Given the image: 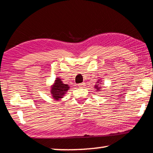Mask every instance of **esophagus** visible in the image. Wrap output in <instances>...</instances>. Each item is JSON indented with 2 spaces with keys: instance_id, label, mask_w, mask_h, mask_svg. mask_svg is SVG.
I'll return each instance as SVG.
<instances>
[{
  "instance_id": "esophagus-1",
  "label": "esophagus",
  "mask_w": 153,
  "mask_h": 153,
  "mask_svg": "<svg viewBox=\"0 0 153 153\" xmlns=\"http://www.w3.org/2000/svg\"><path fill=\"white\" fill-rule=\"evenodd\" d=\"M86 84H85V83H81V84H79L78 86H79V88H84V87H85V86H86V85H85Z\"/></svg>"
}]
</instances>
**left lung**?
Wrapping results in <instances>:
<instances>
[{"label": "left lung", "instance_id": "obj_1", "mask_svg": "<svg viewBox=\"0 0 153 153\" xmlns=\"http://www.w3.org/2000/svg\"><path fill=\"white\" fill-rule=\"evenodd\" d=\"M100 83H101V80H100V79H98V81H97V84H96L95 86H94V88H96V90H97V91H100V90H101V89H100V88H101V87L98 86V85L100 84Z\"/></svg>", "mask_w": 153, "mask_h": 153}]
</instances>
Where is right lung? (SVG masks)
<instances>
[{
  "mask_svg": "<svg viewBox=\"0 0 153 153\" xmlns=\"http://www.w3.org/2000/svg\"><path fill=\"white\" fill-rule=\"evenodd\" d=\"M51 93L55 100H60L70 88L68 84H65L60 77H56L54 84L51 86Z\"/></svg>",
  "mask_w": 153,
  "mask_h": 153,
  "instance_id": "obj_1",
  "label": "right lung"
}]
</instances>
